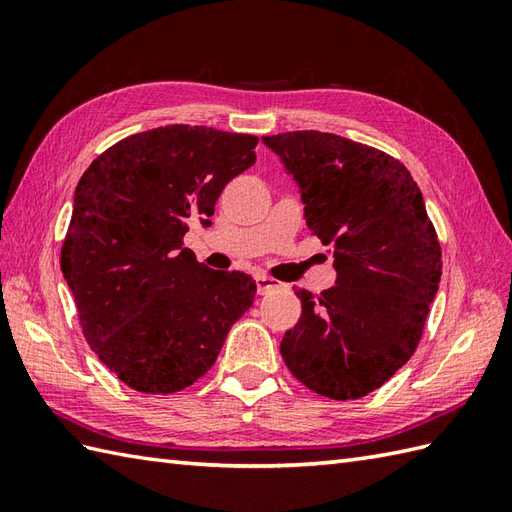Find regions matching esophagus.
<instances>
[{"instance_id":"1","label":"esophagus","mask_w":512,"mask_h":512,"mask_svg":"<svg viewBox=\"0 0 512 512\" xmlns=\"http://www.w3.org/2000/svg\"><path fill=\"white\" fill-rule=\"evenodd\" d=\"M255 284H257L259 295H268V292H273V290L279 288V281H275L273 277H266V275H257Z\"/></svg>"}]
</instances>
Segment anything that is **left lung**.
Instances as JSON below:
<instances>
[{"label": "left lung", "mask_w": 512, "mask_h": 512, "mask_svg": "<svg viewBox=\"0 0 512 512\" xmlns=\"http://www.w3.org/2000/svg\"><path fill=\"white\" fill-rule=\"evenodd\" d=\"M299 182L306 224L334 250L336 286L295 288L301 317L281 339L290 374L332 400L378 389L416 352L442 275L422 193L400 160L325 132L264 136Z\"/></svg>", "instance_id": "obj_1"}]
</instances>
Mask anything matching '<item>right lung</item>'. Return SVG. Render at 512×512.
I'll use <instances>...</instances> for the list:
<instances>
[{"mask_svg":"<svg viewBox=\"0 0 512 512\" xmlns=\"http://www.w3.org/2000/svg\"><path fill=\"white\" fill-rule=\"evenodd\" d=\"M257 136L165 125L105 149L79 180L61 246L85 341L127 387L173 394L213 367L253 306L246 273L211 270L184 248L191 220L255 165Z\"/></svg>","mask_w":512,"mask_h":512,"instance_id":"1","label":"right lung"}]
</instances>
